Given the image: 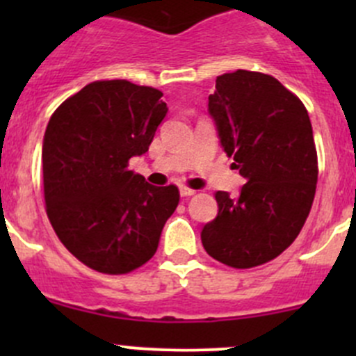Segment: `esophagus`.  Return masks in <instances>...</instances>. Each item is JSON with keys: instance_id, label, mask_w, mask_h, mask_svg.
Instances as JSON below:
<instances>
[{"instance_id": "obj_1", "label": "esophagus", "mask_w": 356, "mask_h": 356, "mask_svg": "<svg viewBox=\"0 0 356 356\" xmlns=\"http://www.w3.org/2000/svg\"><path fill=\"white\" fill-rule=\"evenodd\" d=\"M179 193H181V196H184V198H188V196H193L196 195L195 189L188 188V186H181V189H179Z\"/></svg>"}]
</instances>
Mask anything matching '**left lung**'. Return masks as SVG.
<instances>
[{
    "mask_svg": "<svg viewBox=\"0 0 356 356\" xmlns=\"http://www.w3.org/2000/svg\"><path fill=\"white\" fill-rule=\"evenodd\" d=\"M208 113L246 184L238 198L215 193L218 213L201 243L229 267L267 264L298 238L314 203L318 167L308 111L272 75L236 70L217 77Z\"/></svg>",
    "mask_w": 356,
    "mask_h": 356,
    "instance_id": "8db88e82",
    "label": "left lung"
}]
</instances>
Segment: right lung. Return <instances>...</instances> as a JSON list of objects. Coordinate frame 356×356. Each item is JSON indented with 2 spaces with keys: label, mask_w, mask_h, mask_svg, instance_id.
<instances>
[{
  "label": "right lung",
  "mask_w": 356,
  "mask_h": 356,
  "mask_svg": "<svg viewBox=\"0 0 356 356\" xmlns=\"http://www.w3.org/2000/svg\"><path fill=\"white\" fill-rule=\"evenodd\" d=\"M163 92L129 81H96L65 99L42 139L46 213L63 246L92 270L127 274L155 254L179 204L129 170L167 115Z\"/></svg>",
  "instance_id": "1"
}]
</instances>
